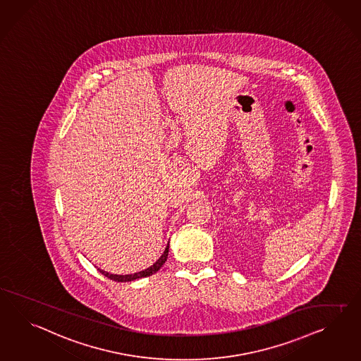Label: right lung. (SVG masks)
Masks as SVG:
<instances>
[{
	"label": "right lung",
	"instance_id": "obj_1",
	"mask_svg": "<svg viewBox=\"0 0 361 361\" xmlns=\"http://www.w3.org/2000/svg\"><path fill=\"white\" fill-rule=\"evenodd\" d=\"M167 255H169V243H167L166 249L164 251V254L161 255V258L158 259L153 266H150V267L144 269V271H140V272H136V274H130V275H114V274L106 272V271L99 269V268L98 269L106 278L111 279L114 281H121V283L123 281H132V280H136V279L147 278V276L156 274L158 269L162 267L164 263L166 262Z\"/></svg>",
	"mask_w": 361,
	"mask_h": 361
}]
</instances>
